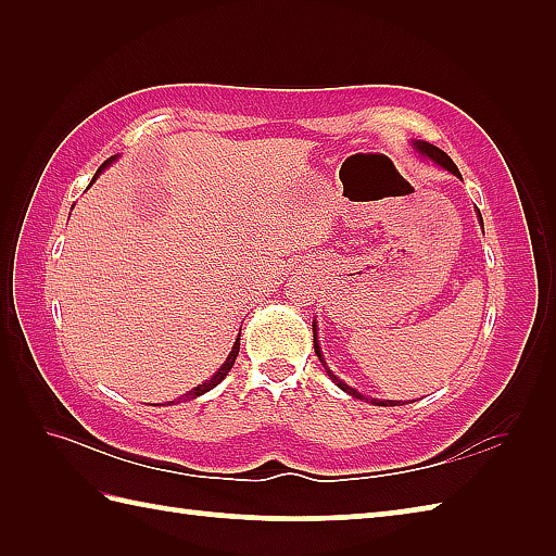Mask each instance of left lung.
I'll return each mask as SVG.
<instances>
[{
  "label": "left lung",
  "instance_id": "1",
  "mask_svg": "<svg viewBox=\"0 0 556 556\" xmlns=\"http://www.w3.org/2000/svg\"><path fill=\"white\" fill-rule=\"evenodd\" d=\"M416 148L422 152V155L425 157H430L432 162H437V164H442V167L444 169H448V172H452V174H456V176H460L458 174V169H456V164L452 162V157H448L446 155V152L444 150H440V148H434V146H430V143H420V140H418V143H416ZM478 215H480V212H478ZM480 222H482V217H480ZM317 325L313 323V346H315V353H317V358H320V363L325 365V370H327V375L329 377H332V380L337 382V387H341V389H344V392L346 394H351V396H356V399H365L361 392H356V389H353V387H349L346 382H341L339 380V377L332 372V370H329L327 368V363H325V358H323V351H320V344H317V329H315ZM372 401V404H380V406H387L384 404V401H375V399H370ZM389 406H399V401H389Z\"/></svg>",
  "mask_w": 556,
  "mask_h": 556
}]
</instances>
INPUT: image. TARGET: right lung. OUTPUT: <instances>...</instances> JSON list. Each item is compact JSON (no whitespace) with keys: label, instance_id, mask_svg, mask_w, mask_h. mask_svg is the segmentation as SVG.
<instances>
[{"label":"right lung","instance_id":"1","mask_svg":"<svg viewBox=\"0 0 556 556\" xmlns=\"http://www.w3.org/2000/svg\"><path fill=\"white\" fill-rule=\"evenodd\" d=\"M112 160H114V157H110L108 162H104V164H102V167H100L98 172H102L104 167H108V164H110ZM239 337H241V334H239ZM239 346H241V344H239V339H236V344H233V349H231V353H229V358H227V361H224V365H222V368H219V370H217L215 375H212V377H210V380H205L203 384H198L195 389H191V392H188V394H186V399H195V396H200V394H205V392H210V389H212V387H217V384H219V382L224 380V377H227V375H229V370L233 368V361H236V356H239ZM172 404H174V401H172Z\"/></svg>","mask_w":556,"mask_h":556}]
</instances>
